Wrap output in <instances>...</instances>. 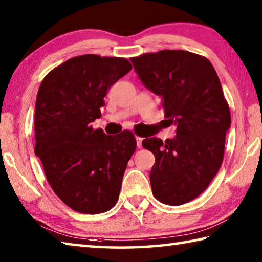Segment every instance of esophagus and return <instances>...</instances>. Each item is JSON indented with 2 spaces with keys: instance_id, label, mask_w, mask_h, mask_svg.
I'll return each mask as SVG.
<instances>
[{
  "instance_id": "esophagus-1",
  "label": "esophagus",
  "mask_w": 262,
  "mask_h": 262,
  "mask_svg": "<svg viewBox=\"0 0 262 262\" xmlns=\"http://www.w3.org/2000/svg\"><path fill=\"white\" fill-rule=\"evenodd\" d=\"M136 144H137V148H142V141H143V139H142L141 136H136Z\"/></svg>"
}]
</instances>
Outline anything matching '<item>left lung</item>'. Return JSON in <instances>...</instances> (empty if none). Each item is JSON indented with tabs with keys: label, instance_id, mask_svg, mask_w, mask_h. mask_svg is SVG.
I'll list each match as a JSON object with an SVG mask.
<instances>
[{
	"label": "left lung",
	"instance_id": "obj_1",
	"mask_svg": "<svg viewBox=\"0 0 262 262\" xmlns=\"http://www.w3.org/2000/svg\"><path fill=\"white\" fill-rule=\"evenodd\" d=\"M130 61L177 127L173 139L148 136L142 142L156 158L152 194L165 205H184L208 187L223 162L231 115L219 76L209 60L187 51H159Z\"/></svg>",
	"mask_w": 262,
	"mask_h": 262
}]
</instances>
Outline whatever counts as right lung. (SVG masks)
Returning a JSON list of instances; mask_svg holds the SVG:
<instances>
[{"mask_svg": "<svg viewBox=\"0 0 262 262\" xmlns=\"http://www.w3.org/2000/svg\"><path fill=\"white\" fill-rule=\"evenodd\" d=\"M130 70L123 57L81 55L53 69L39 88L35 156L52 189L75 211L100 214L118 201L135 136L106 135L91 122L101 117L108 89Z\"/></svg>", "mask_w": 262, "mask_h": 262, "instance_id": "right-lung-1", "label": "right lung"}]
</instances>
